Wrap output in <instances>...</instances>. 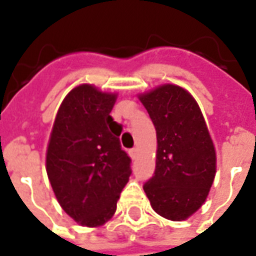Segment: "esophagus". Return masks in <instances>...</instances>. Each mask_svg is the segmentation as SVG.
<instances>
[{
  "mask_svg": "<svg viewBox=\"0 0 256 256\" xmlns=\"http://www.w3.org/2000/svg\"><path fill=\"white\" fill-rule=\"evenodd\" d=\"M130 156H132V160H136V156H138V148H132V150H130Z\"/></svg>",
  "mask_w": 256,
  "mask_h": 256,
  "instance_id": "obj_1",
  "label": "esophagus"
}]
</instances>
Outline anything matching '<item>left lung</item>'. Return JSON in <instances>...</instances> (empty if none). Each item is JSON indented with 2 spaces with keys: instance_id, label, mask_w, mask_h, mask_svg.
<instances>
[{
  "instance_id": "left-lung-1",
  "label": "left lung",
  "mask_w": 256,
  "mask_h": 256,
  "mask_svg": "<svg viewBox=\"0 0 256 256\" xmlns=\"http://www.w3.org/2000/svg\"><path fill=\"white\" fill-rule=\"evenodd\" d=\"M156 132V164L144 184L156 214L184 220L206 200L216 156L196 100L184 88L162 85L140 96Z\"/></svg>"
}]
</instances>
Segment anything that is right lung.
<instances>
[{"instance_id": "right-lung-1", "label": "right lung", "mask_w": 256, "mask_h": 256, "mask_svg": "<svg viewBox=\"0 0 256 256\" xmlns=\"http://www.w3.org/2000/svg\"><path fill=\"white\" fill-rule=\"evenodd\" d=\"M116 96L92 85L74 88L62 100L50 134L46 171L57 200L82 226H102L132 175L120 126L110 116Z\"/></svg>"}]
</instances>
